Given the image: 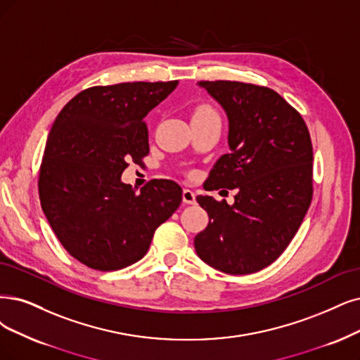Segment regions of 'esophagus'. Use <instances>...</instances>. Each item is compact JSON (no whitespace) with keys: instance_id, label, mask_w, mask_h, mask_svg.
I'll return each instance as SVG.
<instances>
[{"instance_id":"obj_1","label":"esophagus","mask_w":360,"mask_h":360,"mask_svg":"<svg viewBox=\"0 0 360 360\" xmlns=\"http://www.w3.org/2000/svg\"><path fill=\"white\" fill-rule=\"evenodd\" d=\"M182 202L185 205H194L195 203V193L191 190H184L182 191Z\"/></svg>"}]
</instances>
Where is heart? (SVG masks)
<instances>
[{
    "label": "heart",
    "instance_id": "heart-1",
    "mask_svg": "<svg viewBox=\"0 0 360 360\" xmlns=\"http://www.w3.org/2000/svg\"><path fill=\"white\" fill-rule=\"evenodd\" d=\"M200 115H217V112L210 108L207 105H200L198 108L194 111L193 117H200Z\"/></svg>",
    "mask_w": 360,
    "mask_h": 360
}]
</instances>
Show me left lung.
<instances>
[{
    "label": "left lung",
    "mask_w": 360,
    "mask_h": 360,
    "mask_svg": "<svg viewBox=\"0 0 360 360\" xmlns=\"http://www.w3.org/2000/svg\"><path fill=\"white\" fill-rule=\"evenodd\" d=\"M229 120L230 153L205 190H236L234 203L195 200L207 227L194 237L198 258L222 273L250 274L274 262L297 234L313 195V146L302 117L271 89L200 82Z\"/></svg>",
    "instance_id": "obj_1"
}]
</instances>
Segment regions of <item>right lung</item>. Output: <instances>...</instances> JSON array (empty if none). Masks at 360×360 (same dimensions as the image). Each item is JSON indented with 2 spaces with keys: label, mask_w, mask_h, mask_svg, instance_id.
Returning a JSON list of instances; mask_svg holds the SVG:
<instances>
[{
  "label": "right lung",
  "mask_w": 360,
  "mask_h": 360,
  "mask_svg": "<svg viewBox=\"0 0 360 360\" xmlns=\"http://www.w3.org/2000/svg\"><path fill=\"white\" fill-rule=\"evenodd\" d=\"M178 82L122 83L78 93L56 117L39 169V200L51 230L77 261L120 270L139 261L182 188L155 179L139 193L122 182L131 158L150 151L143 118Z\"/></svg>",
  "instance_id": "1"
}]
</instances>
